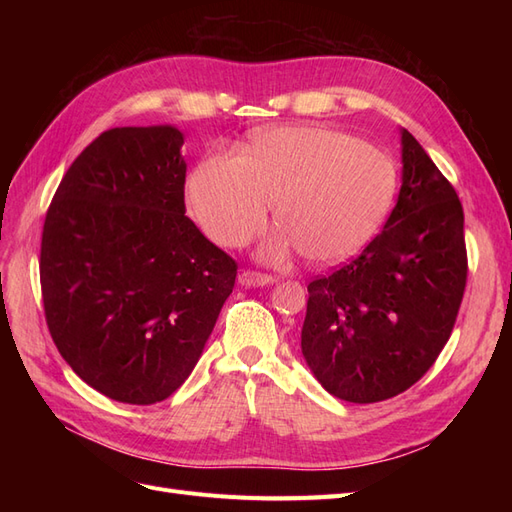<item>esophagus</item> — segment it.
Instances as JSON below:
<instances>
[{
    "label": "esophagus",
    "instance_id": "obj_1",
    "mask_svg": "<svg viewBox=\"0 0 512 512\" xmlns=\"http://www.w3.org/2000/svg\"><path fill=\"white\" fill-rule=\"evenodd\" d=\"M275 282L273 275L258 273V271H243L239 275V284L245 288H258V286H269Z\"/></svg>",
    "mask_w": 512,
    "mask_h": 512
}]
</instances>
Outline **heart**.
Segmentation results:
<instances>
[{
	"mask_svg": "<svg viewBox=\"0 0 512 512\" xmlns=\"http://www.w3.org/2000/svg\"><path fill=\"white\" fill-rule=\"evenodd\" d=\"M397 168L374 145L322 126L260 132L243 156H211L188 183L190 205L209 235L230 247L267 224L275 200L280 232L262 247L269 260L299 250L314 265L359 252L393 205Z\"/></svg>",
	"mask_w": 512,
	"mask_h": 512,
	"instance_id": "b5f03b06",
	"label": "heart"
}]
</instances>
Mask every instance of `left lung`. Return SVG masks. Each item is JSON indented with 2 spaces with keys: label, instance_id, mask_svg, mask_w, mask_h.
<instances>
[{
  "label": "left lung",
  "instance_id": "left-lung-1",
  "mask_svg": "<svg viewBox=\"0 0 512 512\" xmlns=\"http://www.w3.org/2000/svg\"><path fill=\"white\" fill-rule=\"evenodd\" d=\"M401 190L380 235L307 286L301 350L333 397L374 404L421 380L451 337L466 290L463 209L401 128Z\"/></svg>",
  "mask_w": 512,
  "mask_h": 512
}]
</instances>
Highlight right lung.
<instances>
[{"instance_id": "add662e5", "label": "right lung", "mask_w": 512, "mask_h": 512, "mask_svg": "<svg viewBox=\"0 0 512 512\" xmlns=\"http://www.w3.org/2000/svg\"><path fill=\"white\" fill-rule=\"evenodd\" d=\"M183 132L113 128L83 149L46 211V324L74 374L151 406L196 367L237 262L185 215Z\"/></svg>"}]
</instances>
